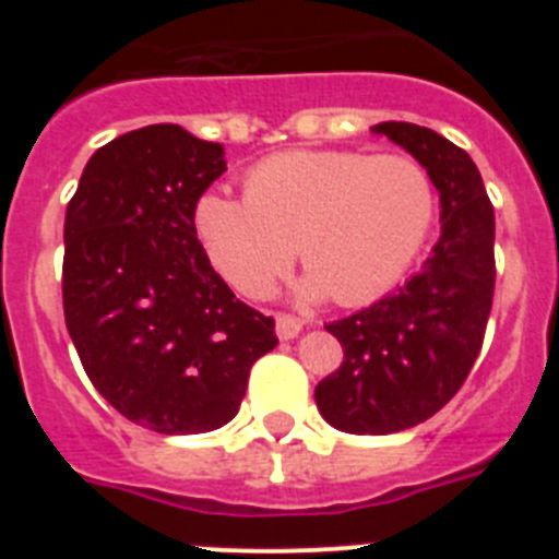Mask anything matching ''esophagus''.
Listing matches in <instances>:
<instances>
[{
    "mask_svg": "<svg viewBox=\"0 0 559 559\" xmlns=\"http://www.w3.org/2000/svg\"><path fill=\"white\" fill-rule=\"evenodd\" d=\"M302 333V319H296L290 313H276V335L283 341L296 338V335Z\"/></svg>",
    "mask_w": 559,
    "mask_h": 559,
    "instance_id": "esophagus-1",
    "label": "esophagus"
}]
</instances>
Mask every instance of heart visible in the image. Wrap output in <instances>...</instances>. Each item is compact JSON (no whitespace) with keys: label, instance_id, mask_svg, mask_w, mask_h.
I'll return each mask as SVG.
<instances>
[{"label":"heart","instance_id":"b5f03b06","mask_svg":"<svg viewBox=\"0 0 559 559\" xmlns=\"http://www.w3.org/2000/svg\"><path fill=\"white\" fill-rule=\"evenodd\" d=\"M437 221L431 173L408 153L285 151L254 165L246 199L206 192L195 235L210 263L246 296L269 294L294 263L305 294L367 305L406 276Z\"/></svg>","mask_w":559,"mask_h":559}]
</instances>
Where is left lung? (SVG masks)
Here are the masks:
<instances>
[{
    "label": "left lung",
    "instance_id": "left-lung-1",
    "mask_svg": "<svg viewBox=\"0 0 559 559\" xmlns=\"http://www.w3.org/2000/svg\"><path fill=\"white\" fill-rule=\"evenodd\" d=\"M406 147L439 190L442 235L403 288L324 324L344 360L316 386V406L347 433H397L426 423L462 389L481 349L496 290V212L462 147L414 122L372 128Z\"/></svg>",
    "mask_w": 559,
    "mask_h": 559
}]
</instances>
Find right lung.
I'll use <instances>...</instances> for the list:
<instances>
[{"label": "right lung", "instance_id": "right-lung-1", "mask_svg": "<svg viewBox=\"0 0 559 559\" xmlns=\"http://www.w3.org/2000/svg\"><path fill=\"white\" fill-rule=\"evenodd\" d=\"M224 145L181 126L128 131L88 159L63 224V316L97 392L156 433H204L240 408L274 319L212 269L195 204Z\"/></svg>", "mask_w": 559, "mask_h": 559}]
</instances>
